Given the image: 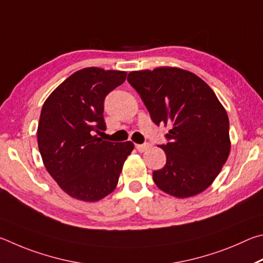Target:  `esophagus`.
I'll return each mask as SVG.
<instances>
[{
  "label": "esophagus",
  "instance_id": "34e87169",
  "mask_svg": "<svg viewBox=\"0 0 263 263\" xmlns=\"http://www.w3.org/2000/svg\"><path fill=\"white\" fill-rule=\"evenodd\" d=\"M135 146H136V149L140 151V153H144V151H146V150H148V149L150 148L151 144H150V143H144V144H136Z\"/></svg>",
  "mask_w": 263,
  "mask_h": 263
}]
</instances>
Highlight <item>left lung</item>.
Segmentation results:
<instances>
[{"instance_id":"8db88e82","label":"left lung","mask_w":263,"mask_h":263,"mask_svg":"<svg viewBox=\"0 0 263 263\" xmlns=\"http://www.w3.org/2000/svg\"><path fill=\"white\" fill-rule=\"evenodd\" d=\"M128 82L159 126L170 124L166 164L154 181L167 194L185 199L206 190L229 157V118L215 92L199 76L160 67L128 73Z\"/></svg>"}]
</instances>
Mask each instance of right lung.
Returning a JSON list of instances; mask_svg holds the SVG:
<instances>
[{
	"label": "right lung",
	"instance_id": "obj_1",
	"mask_svg": "<svg viewBox=\"0 0 263 263\" xmlns=\"http://www.w3.org/2000/svg\"><path fill=\"white\" fill-rule=\"evenodd\" d=\"M127 72L84 68L62 82L44 103L38 146L46 170L73 199L95 202L118 185L133 142L103 141L104 100L121 85Z\"/></svg>",
	"mask_w": 263,
	"mask_h": 263
}]
</instances>
